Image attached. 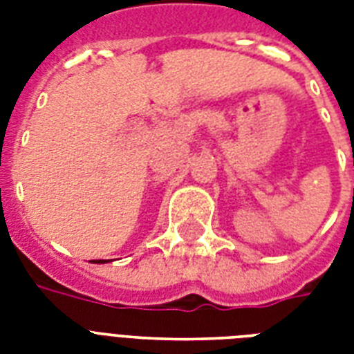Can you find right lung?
I'll return each mask as SVG.
<instances>
[{
  "label": "right lung",
  "instance_id": "1",
  "mask_svg": "<svg viewBox=\"0 0 354 354\" xmlns=\"http://www.w3.org/2000/svg\"><path fill=\"white\" fill-rule=\"evenodd\" d=\"M93 263H97V264H104V263H108V261H104V259H101V261H93Z\"/></svg>",
  "mask_w": 354,
  "mask_h": 354
}]
</instances>
